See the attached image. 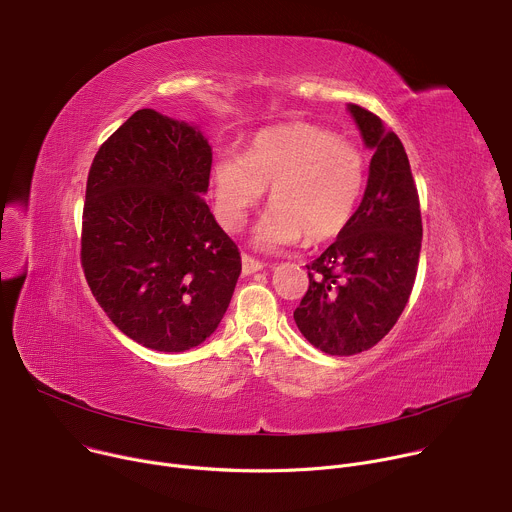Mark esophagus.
I'll list each match as a JSON object with an SVG mask.
<instances>
[{
    "instance_id": "obj_1",
    "label": "esophagus",
    "mask_w": 512,
    "mask_h": 512,
    "mask_svg": "<svg viewBox=\"0 0 512 512\" xmlns=\"http://www.w3.org/2000/svg\"><path fill=\"white\" fill-rule=\"evenodd\" d=\"M241 261H243V275H251V273L261 271V269L265 267V263H263V261H259V259H255V257L247 255V253H243V255H241Z\"/></svg>"
}]
</instances>
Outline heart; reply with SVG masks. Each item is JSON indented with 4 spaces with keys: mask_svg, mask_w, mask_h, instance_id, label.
Returning <instances> with one entry per match:
<instances>
[{
    "mask_svg": "<svg viewBox=\"0 0 512 512\" xmlns=\"http://www.w3.org/2000/svg\"><path fill=\"white\" fill-rule=\"evenodd\" d=\"M367 182V160L336 133L294 123L261 131L247 154L227 150L212 168L214 206L227 229H239L271 186V208L257 225L261 247L322 243L340 235Z\"/></svg>",
    "mask_w": 512,
    "mask_h": 512,
    "instance_id": "heart-1",
    "label": "heart"
}]
</instances>
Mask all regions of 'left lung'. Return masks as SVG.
Segmentation results:
<instances>
[{"mask_svg": "<svg viewBox=\"0 0 512 512\" xmlns=\"http://www.w3.org/2000/svg\"><path fill=\"white\" fill-rule=\"evenodd\" d=\"M375 150L362 202L338 239L308 267L310 285L294 312L300 332L332 356L373 348L397 324L417 275L419 194L401 139L360 105H348Z\"/></svg>", "mask_w": 512, "mask_h": 512, "instance_id": "obj_1", "label": "left lung"}]
</instances>
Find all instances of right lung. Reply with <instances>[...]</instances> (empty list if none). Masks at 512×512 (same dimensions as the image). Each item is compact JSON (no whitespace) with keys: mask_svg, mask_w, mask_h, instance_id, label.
I'll return each instance as SVG.
<instances>
[{"mask_svg":"<svg viewBox=\"0 0 512 512\" xmlns=\"http://www.w3.org/2000/svg\"><path fill=\"white\" fill-rule=\"evenodd\" d=\"M210 166L212 150L196 127L139 109L89 170L81 233L87 283L109 320L152 350L204 342L241 273L239 247L202 198Z\"/></svg>","mask_w":512,"mask_h":512,"instance_id":"1","label":"right lung"}]
</instances>
